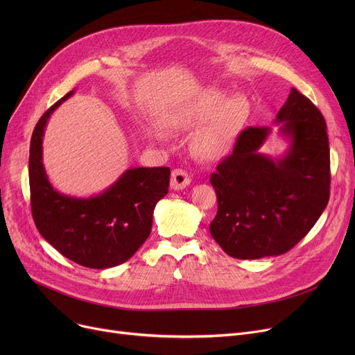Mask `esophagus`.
<instances>
[{
    "instance_id": "34e87169",
    "label": "esophagus",
    "mask_w": 355,
    "mask_h": 355,
    "mask_svg": "<svg viewBox=\"0 0 355 355\" xmlns=\"http://www.w3.org/2000/svg\"><path fill=\"white\" fill-rule=\"evenodd\" d=\"M190 182H191V177L189 175L187 171L180 170V168H177V170L173 171V174H171V189L173 190H182L187 187Z\"/></svg>"
}]
</instances>
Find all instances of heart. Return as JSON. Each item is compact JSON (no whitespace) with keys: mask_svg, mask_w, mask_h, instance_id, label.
Listing matches in <instances>:
<instances>
[{"mask_svg":"<svg viewBox=\"0 0 355 355\" xmlns=\"http://www.w3.org/2000/svg\"><path fill=\"white\" fill-rule=\"evenodd\" d=\"M223 102H225V95L220 92L210 90L202 93V95L181 107L174 119V123L177 128L181 129L196 128L202 122H206L210 116H213L221 107ZM236 102L229 103L220 110V114H217L209 123H206L198 130L194 139V151L198 157L211 159L220 155V153L225 149L229 123L236 112ZM155 137L161 138L159 134H157Z\"/></svg>","mask_w":355,"mask_h":355,"instance_id":"obj_1","label":"heart"}]
</instances>
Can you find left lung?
Segmentation results:
<instances>
[{
	"instance_id": "8db88e82",
	"label": "left lung",
	"mask_w": 355,
	"mask_h": 355,
	"mask_svg": "<svg viewBox=\"0 0 355 355\" xmlns=\"http://www.w3.org/2000/svg\"><path fill=\"white\" fill-rule=\"evenodd\" d=\"M275 123L289 139L281 158L259 151L269 126H249L210 182L218 209L210 233L236 259L279 256L313 227L329 200V144L321 112L292 89Z\"/></svg>"
}]
</instances>
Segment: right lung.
Returning <instances> with one entry per match:
<instances>
[{"instance_id": "1", "label": "right lung", "mask_w": 355, "mask_h": 355, "mask_svg": "<svg viewBox=\"0 0 355 355\" xmlns=\"http://www.w3.org/2000/svg\"><path fill=\"white\" fill-rule=\"evenodd\" d=\"M69 92L37 122L28 158L31 213L37 230L74 263L90 269L118 266L145 243L157 202L170 187V168H129L103 193L78 198L59 193L43 165L44 128Z\"/></svg>"}]
</instances>
